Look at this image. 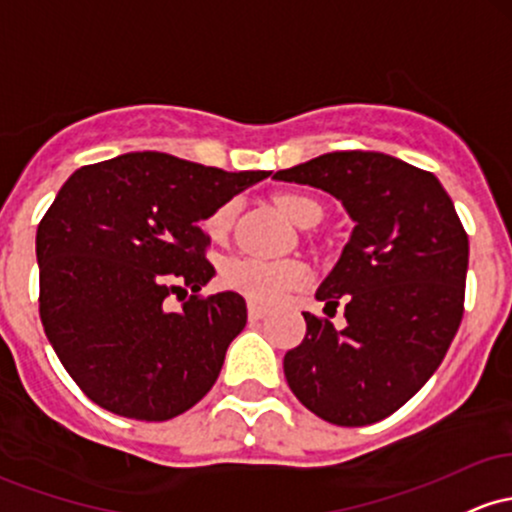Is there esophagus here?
<instances>
[{
  "label": "esophagus",
  "mask_w": 512,
  "mask_h": 512,
  "mask_svg": "<svg viewBox=\"0 0 512 512\" xmlns=\"http://www.w3.org/2000/svg\"><path fill=\"white\" fill-rule=\"evenodd\" d=\"M247 316H250V320H262L267 316V308L257 306V303H247Z\"/></svg>",
  "instance_id": "obj_1"
}]
</instances>
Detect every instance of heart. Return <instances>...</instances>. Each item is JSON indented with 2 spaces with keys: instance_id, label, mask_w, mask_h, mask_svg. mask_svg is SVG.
<instances>
[{
  "instance_id": "b5f03b06",
  "label": "heart",
  "mask_w": 512,
  "mask_h": 512,
  "mask_svg": "<svg viewBox=\"0 0 512 512\" xmlns=\"http://www.w3.org/2000/svg\"><path fill=\"white\" fill-rule=\"evenodd\" d=\"M279 211L289 218L291 223L301 228L316 226L323 216L320 204L306 194H279L274 199ZM230 223H233V206L226 204L216 209L204 221L206 233L211 240H223L228 235ZM308 267L301 260L286 257V260H260V257H230L221 269V282L230 291L247 296L257 303L279 301L286 291L299 289L306 284Z\"/></svg>"
}]
</instances>
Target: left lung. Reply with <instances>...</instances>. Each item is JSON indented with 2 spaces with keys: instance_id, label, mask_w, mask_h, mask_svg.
Instances as JSON below:
<instances>
[{
  "instance_id": "obj_1",
  "label": "left lung",
  "mask_w": 512,
  "mask_h": 512,
  "mask_svg": "<svg viewBox=\"0 0 512 512\" xmlns=\"http://www.w3.org/2000/svg\"><path fill=\"white\" fill-rule=\"evenodd\" d=\"M282 182L342 201L355 230L316 299L347 325L303 313L306 338L284 355L289 389L318 418L362 428L396 413L445 359L464 313L469 238L432 172L367 150L325 153Z\"/></svg>"
}]
</instances>
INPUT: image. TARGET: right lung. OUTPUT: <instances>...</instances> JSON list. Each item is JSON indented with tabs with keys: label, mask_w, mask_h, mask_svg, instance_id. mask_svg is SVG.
I'll return each mask as SVG.
<instances>
[{
	"label": "right lung",
	"mask_w": 512,
	"mask_h": 512,
	"mask_svg": "<svg viewBox=\"0 0 512 512\" xmlns=\"http://www.w3.org/2000/svg\"><path fill=\"white\" fill-rule=\"evenodd\" d=\"M265 170L226 172L167 153L84 165L38 223V311L75 384L106 411L160 423L199 403L245 328L235 291L199 296L216 269L201 221ZM193 289L179 312L166 299Z\"/></svg>",
	"instance_id": "obj_1"
}]
</instances>
